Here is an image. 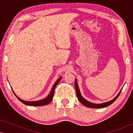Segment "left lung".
I'll return each mask as SVG.
<instances>
[{
	"mask_svg": "<svg viewBox=\"0 0 133 133\" xmlns=\"http://www.w3.org/2000/svg\"><path fill=\"white\" fill-rule=\"evenodd\" d=\"M74 85H75V88L76 90V95H77V99L80 102L82 103L83 105H84L85 107H88V108H105V107L109 106V105L112 104V103L117 99V97H119V96L120 95V94H121V92L122 91V90H121V91L119 92V93L117 94V96H116L114 99L111 100V101H109L108 102L101 103V104H96V103H92L90 102L87 101V100H85L84 98L82 96V95L81 94V92H80L79 88L77 85V81H76V79H75V83H74Z\"/></svg>",
	"mask_w": 133,
	"mask_h": 133,
	"instance_id": "obj_1",
	"label": "left lung"
}]
</instances>
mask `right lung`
<instances>
[{
    "mask_svg": "<svg viewBox=\"0 0 133 133\" xmlns=\"http://www.w3.org/2000/svg\"><path fill=\"white\" fill-rule=\"evenodd\" d=\"M61 79H62V77H60L59 79L56 82V83H54L53 87H52V90H51V91L50 94H49L48 96H47L45 99L41 100V101H34V102H28V101H23V100L20 99L19 97H17V96L16 95L15 93H14V92H13L14 93V94H15V96H16V97H17V99H19V101L21 102H22L23 103H24V104H25V105H29V106H34V107L35 106H43V105H46L47 104H48V103H50L51 102V101L52 100V98H53L54 90H55L56 87L57 86V85L58 84V83L60 81H61Z\"/></svg>",
    "mask_w": 133,
    "mask_h": 133,
    "instance_id": "right-lung-1",
    "label": "right lung"
}]
</instances>
